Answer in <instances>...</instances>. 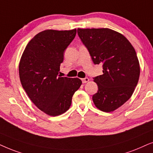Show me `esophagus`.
<instances>
[{
  "label": "esophagus",
  "mask_w": 153,
  "mask_h": 153,
  "mask_svg": "<svg viewBox=\"0 0 153 153\" xmlns=\"http://www.w3.org/2000/svg\"><path fill=\"white\" fill-rule=\"evenodd\" d=\"M89 80V79L88 78H83V79H82V82L83 84H85V83L87 82H88Z\"/></svg>",
  "instance_id": "obj_1"
}]
</instances>
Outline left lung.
I'll list each match as a JSON object with an SVG mask.
<instances>
[{"label": "left lung", "mask_w": 153, "mask_h": 153, "mask_svg": "<svg viewBox=\"0 0 153 153\" xmlns=\"http://www.w3.org/2000/svg\"><path fill=\"white\" fill-rule=\"evenodd\" d=\"M78 34L94 64L103 65V75L94 78L99 89L93 102L103 112L114 111L129 100L138 84L136 51L123 34L110 28H78Z\"/></svg>", "instance_id": "obj_1"}]
</instances>
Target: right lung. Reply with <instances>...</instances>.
<instances>
[{"label":"right lung","mask_w":153,"mask_h":153,"mask_svg":"<svg viewBox=\"0 0 153 153\" xmlns=\"http://www.w3.org/2000/svg\"><path fill=\"white\" fill-rule=\"evenodd\" d=\"M76 35V29H48L36 35L26 45L19 64L22 85L36 106L47 115L66 112L82 81L59 75L64 51Z\"/></svg>","instance_id":"1"}]
</instances>
